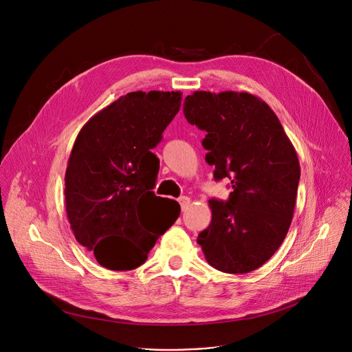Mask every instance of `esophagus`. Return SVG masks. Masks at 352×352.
<instances>
[{"label":"esophagus","instance_id":"esophagus-1","mask_svg":"<svg viewBox=\"0 0 352 352\" xmlns=\"http://www.w3.org/2000/svg\"><path fill=\"white\" fill-rule=\"evenodd\" d=\"M178 202H179V205H181V208H182V210H184L186 206H189L190 198H188V197H181V198L178 199Z\"/></svg>","mask_w":352,"mask_h":352}]
</instances>
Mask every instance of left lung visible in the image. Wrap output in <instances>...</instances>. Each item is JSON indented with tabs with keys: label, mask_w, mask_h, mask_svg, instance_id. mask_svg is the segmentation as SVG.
I'll return each mask as SVG.
<instances>
[{
	"label": "left lung",
	"mask_w": 352,
	"mask_h": 352,
	"mask_svg": "<svg viewBox=\"0 0 352 352\" xmlns=\"http://www.w3.org/2000/svg\"><path fill=\"white\" fill-rule=\"evenodd\" d=\"M190 124L206 131L202 142L216 181L228 178L226 202L210 199L212 221L199 233L206 261L228 274L265 264L292 223L300 166L274 111L248 92L195 91L184 102Z\"/></svg>",
	"instance_id": "8db88e82"
}]
</instances>
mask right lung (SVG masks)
<instances>
[{"instance_id": "obj_1", "label": "right lung", "mask_w": 352, "mask_h": 352, "mask_svg": "<svg viewBox=\"0 0 352 352\" xmlns=\"http://www.w3.org/2000/svg\"><path fill=\"white\" fill-rule=\"evenodd\" d=\"M181 95L126 94L95 113L74 142L65 177L67 219L76 240L108 270L142 265L179 216L178 202L151 190L160 167L151 148L178 113Z\"/></svg>"}]
</instances>
